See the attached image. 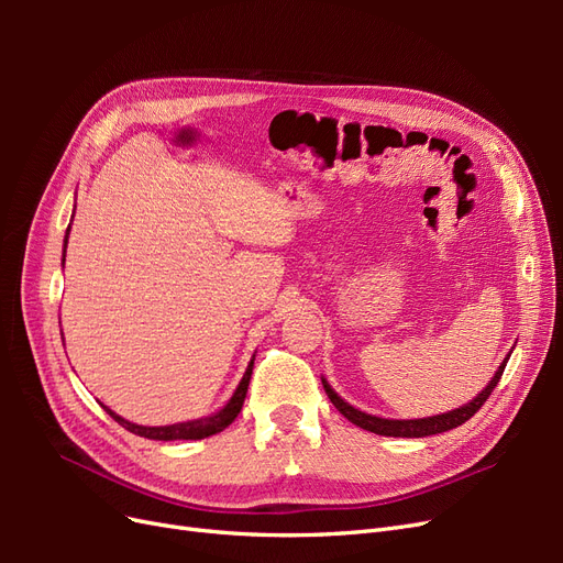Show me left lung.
Returning <instances> with one entry per match:
<instances>
[{
  "instance_id": "obj_1",
  "label": "left lung",
  "mask_w": 563,
  "mask_h": 563,
  "mask_svg": "<svg viewBox=\"0 0 563 563\" xmlns=\"http://www.w3.org/2000/svg\"><path fill=\"white\" fill-rule=\"evenodd\" d=\"M507 360H509V354H507ZM507 360L498 366L496 376L490 378V383H488L470 404L460 406V408H455V411H449V413L432 416V418H418V420H389V418H378V416L364 413V411H360V408L350 406L345 399H340V397L335 395V391H333V387L327 383V378H321V385H323V389H327V395H329L331 404H333V406L338 408V411L343 413L350 422H354L356 428L368 430V432H373V434H383V437H408V439H413V437H430V434L449 432V430L457 428V424L467 422L476 411H479V408L484 406V401L490 397V391L496 389V385L500 383V376H503V371H505V366H507Z\"/></svg>"
}]
</instances>
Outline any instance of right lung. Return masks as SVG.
Segmentation results:
<instances>
[{
	"mask_svg": "<svg viewBox=\"0 0 563 563\" xmlns=\"http://www.w3.org/2000/svg\"><path fill=\"white\" fill-rule=\"evenodd\" d=\"M67 234H70V228H67L65 232V246H67ZM63 261H65V253H63ZM255 360V354H253ZM253 360L249 362L246 366V373L242 383L236 385L234 395L230 397V401L220 408L218 413L209 416V418H199V420H187V422H176V424H164V428H145V424H135V422H129L124 420L122 416H117L114 411H110L108 406H103L106 411L122 424L124 430L139 434V437H145V439H157V441H178V439H203V437H211V434H218L223 432L228 424L240 416L242 406H244V399H246V389H249V380H251V373H253Z\"/></svg>",
	"mask_w": 563,
	"mask_h": 563,
	"instance_id": "right-lung-1",
	"label": "right lung"
}]
</instances>
